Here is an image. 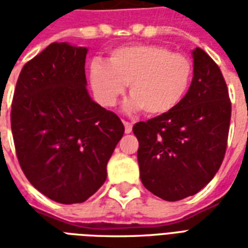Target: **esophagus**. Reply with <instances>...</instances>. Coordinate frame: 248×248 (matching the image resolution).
Instances as JSON below:
<instances>
[{"label":"esophagus","mask_w":248,"mask_h":248,"mask_svg":"<svg viewBox=\"0 0 248 248\" xmlns=\"http://www.w3.org/2000/svg\"><path fill=\"white\" fill-rule=\"evenodd\" d=\"M124 133L126 134H130L131 131H133V124L127 122V121H124Z\"/></svg>","instance_id":"34e87169"}]
</instances>
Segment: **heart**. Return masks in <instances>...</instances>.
<instances>
[{
  "label": "heart",
  "instance_id": "b5f03b06",
  "mask_svg": "<svg viewBox=\"0 0 248 248\" xmlns=\"http://www.w3.org/2000/svg\"><path fill=\"white\" fill-rule=\"evenodd\" d=\"M192 61L161 45H124L110 51L108 63L93 61L89 79L98 102L111 108L129 85L127 111L159 117L182 102L190 89Z\"/></svg>",
  "mask_w": 248,
  "mask_h": 248
}]
</instances>
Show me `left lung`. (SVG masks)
<instances>
[{"label": "left lung", "instance_id": "left-lung-1", "mask_svg": "<svg viewBox=\"0 0 248 248\" xmlns=\"http://www.w3.org/2000/svg\"><path fill=\"white\" fill-rule=\"evenodd\" d=\"M194 77L186 97L165 115L134 124L143 186L165 201L201 191L223 162L231 101L223 74L207 53L192 51Z\"/></svg>", "mask_w": 248, "mask_h": 248}]
</instances>
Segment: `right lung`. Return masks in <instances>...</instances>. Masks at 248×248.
Listing matches in <instances>:
<instances>
[{"label":"right lung","mask_w":248,"mask_h":248,"mask_svg":"<svg viewBox=\"0 0 248 248\" xmlns=\"http://www.w3.org/2000/svg\"><path fill=\"white\" fill-rule=\"evenodd\" d=\"M86 47L53 42L25 63L10 124L19 166L33 186L63 204L85 202L106 181L124 133L117 114L92 101Z\"/></svg>","instance_id":"right-lung-1"}]
</instances>
